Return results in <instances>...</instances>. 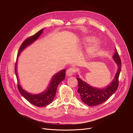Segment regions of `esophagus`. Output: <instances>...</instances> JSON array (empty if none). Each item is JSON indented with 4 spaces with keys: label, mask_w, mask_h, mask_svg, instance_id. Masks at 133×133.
Here are the masks:
<instances>
[{
    "label": "esophagus",
    "mask_w": 133,
    "mask_h": 133,
    "mask_svg": "<svg viewBox=\"0 0 133 133\" xmlns=\"http://www.w3.org/2000/svg\"><path fill=\"white\" fill-rule=\"evenodd\" d=\"M74 71H75V69L74 68H68L66 71L67 76H71L72 75H73Z\"/></svg>",
    "instance_id": "esophagus-1"
}]
</instances>
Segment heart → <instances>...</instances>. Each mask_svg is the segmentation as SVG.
I'll list each match as a JSON object with an SVG mask.
<instances>
[{"mask_svg": "<svg viewBox=\"0 0 133 133\" xmlns=\"http://www.w3.org/2000/svg\"><path fill=\"white\" fill-rule=\"evenodd\" d=\"M83 41L85 43L89 42L84 51V54L86 58H91L100 49L102 45L101 41L94 39V37L92 36H87L83 38Z\"/></svg>", "mask_w": 133, "mask_h": 133, "instance_id": "b5f03b06", "label": "heart"}]
</instances>
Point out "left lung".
<instances>
[{
	"mask_svg": "<svg viewBox=\"0 0 133 133\" xmlns=\"http://www.w3.org/2000/svg\"><path fill=\"white\" fill-rule=\"evenodd\" d=\"M112 59L117 66V69L111 83L103 88L94 87L83 81L76 75L78 84L77 92L79 94L83 102L89 106H97L106 101L116 91L118 86V78L121 71V61L117 50L112 56Z\"/></svg>",
	"mask_w": 133,
	"mask_h": 133,
	"instance_id": "left-lung-1",
	"label": "left lung"
}]
</instances>
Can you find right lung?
<instances>
[{
  "mask_svg": "<svg viewBox=\"0 0 133 133\" xmlns=\"http://www.w3.org/2000/svg\"><path fill=\"white\" fill-rule=\"evenodd\" d=\"M44 29H42L39 31H38L33 36L29 37L26 39L21 45L20 48L19 49L18 54L17 57V61L15 64V74L18 81V88L19 91L20 92L22 95L30 103L37 107H44L50 104L54 100L56 93L57 89V87L59 83L65 79L66 76V70L62 69L56 73L52 76L50 82L46 88V90L41 93L33 94L28 92L25 90L21 85L20 84L19 81L18 72H17V63L19 56H20L21 53L28 46H30L34 42H35L39 37L42 35Z\"/></svg>",
  "mask_w": 133,
  "mask_h": 133,
  "instance_id": "add662e5",
  "label": "right lung"
}]
</instances>
